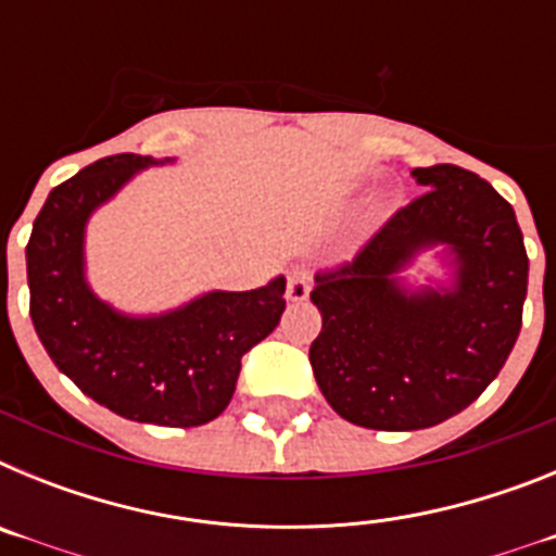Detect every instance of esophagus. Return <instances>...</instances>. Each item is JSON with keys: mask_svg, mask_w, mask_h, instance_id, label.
<instances>
[{"mask_svg": "<svg viewBox=\"0 0 556 556\" xmlns=\"http://www.w3.org/2000/svg\"><path fill=\"white\" fill-rule=\"evenodd\" d=\"M312 292V281H308V273L303 269H292L287 281V301L289 303H303Z\"/></svg>", "mask_w": 556, "mask_h": 556, "instance_id": "1", "label": "esophagus"}]
</instances>
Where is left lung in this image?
Masks as SVG:
<instances>
[{
	"label": "left lung",
	"instance_id": "obj_1",
	"mask_svg": "<svg viewBox=\"0 0 556 556\" xmlns=\"http://www.w3.org/2000/svg\"><path fill=\"white\" fill-rule=\"evenodd\" d=\"M424 189L356 258L314 275L323 331L308 348L317 387L362 429L415 431L468 409L507 362L523 320L529 258L515 211L476 172L417 166ZM437 249L445 285L400 273Z\"/></svg>",
	"mask_w": 556,
	"mask_h": 556
}]
</instances>
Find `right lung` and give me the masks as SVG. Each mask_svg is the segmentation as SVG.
Listing matches in <instances>:
<instances>
[{
	"label": "right lung",
	"instance_id": "add662e5",
	"mask_svg": "<svg viewBox=\"0 0 556 556\" xmlns=\"http://www.w3.org/2000/svg\"><path fill=\"white\" fill-rule=\"evenodd\" d=\"M122 152L49 191L27 242L29 317L58 370L100 406L136 424L191 429L225 412L242 356L275 331L287 278L250 292H205L164 314H125L86 278V225L147 166Z\"/></svg>",
	"mask_w": 556,
	"mask_h": 556
}]
</instances>
